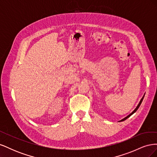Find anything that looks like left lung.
<instances>
[{"label":"left lung","mask_w":157,"mask_h":157,"mask_svg":"<svg viewBox=\"0 0 157 157\" xmlns=\"http://www.w3.org/2000/svg\"><path fill=\"white\" fill-rule=\"evenodd\" d=\"M144 96L143 98H141V101H140V103H139V104H138V105H137V107H136V108L135 109V110H134V111H133V112H132V113L131 114H130V115H128V116H127V117H125L124 118H123V119H122L121 121H120V122H121V121H124L126 120V119H127V118H128V117H130V116H131L132 115H133V114H134V113H135V112H136V111L137 110V109H138V108L140 107V105H141V103L142 101H143V99H144Z\"/></svg>","instance_id":"left-lung-1"}]
</instances>
